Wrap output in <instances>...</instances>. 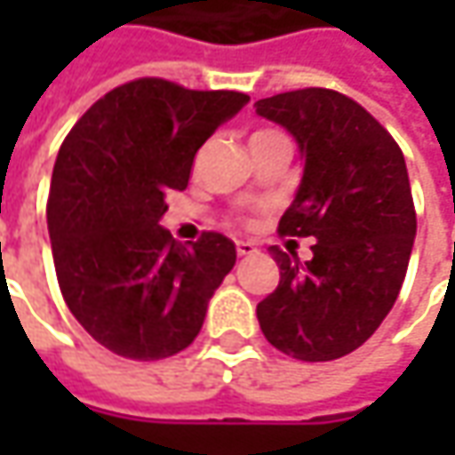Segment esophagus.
Segmentation results:
<instances>
[{"label":"esophagus","mask_w":455,"mask_h":455,"mask_svg":"<svg viewBox=\"0 0 455 455\" xmlns=\"http://www.w3.org/2000/svg\"><path fill=\"white\" fill-rule=\"evenodd\" d=\"M235 251H237V255H240V258H245V255H255V253H258V248H255L253 243H245V240H240V243H237Z\"/></svg>","instance_id":"esophagus-1"}]
</instances>
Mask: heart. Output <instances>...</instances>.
<instances>
[{
  "instance_id": "1",
  "label": "heart",
  "mask_w": 455,
  "mask_h": 455,
  "mask_svg": "<svg viewBox=\"0 0 455 455\" xmlns=\"http://www.w3.org/2000/svg\"><path fill=\"white\" fill-rule=\"evenodd\" d=\"M271 136H281V133L275 132H255L253 139H271Z\"/></svg>"
}]
</instances>
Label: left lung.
Listing matches in <instances>:
<instances>
[{"label":"left lung","instance_id":"obj_1","mask_svg":"<svg viewBox=\"0 0 455 455\" xmlns=\"http://www.w3.org/2000/svg\"><path fill=\"white\" fill-rule=\"evenodd\" d=\"M255 114L283 126L304 159L278 233L316 240L306 263L273 245L281 281L258 322L289 357L339 359L375 334L405 281L415 240L405 156L375 116L329 88L260 98Z\"/></svg>","mask_w":455,"mask_h":455}]
</instances>
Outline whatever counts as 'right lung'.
<instances>
[{"label": "right lung", "mask_w": 455, "mask_h": 455, "mask_svg": "<svg viewBox=\"0 0 455 455\" xmlns=\"http://www.w3.org/2000/svg\"><path fill=\"white\" fill-rule=\"evenodd\" d=\"M248 100L139 78L96 100L62 141L47 200L58 283L80 326L118 357L187 349L233 271L230 237L202 233L182 245L159 220L197 149Z\"/></svg>", "instance_id": "1"}]
</instances>
